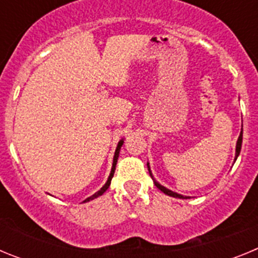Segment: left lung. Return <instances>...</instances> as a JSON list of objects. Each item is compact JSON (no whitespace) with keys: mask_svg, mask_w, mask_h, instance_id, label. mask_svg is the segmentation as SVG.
Masks as SVG:
<instances>
[{"mask_svg":"<svg viewBox=\"0 0 258 258\" xmlns=\"http://www.w3.org/2000/svg\"><path fill=\"white\" fill-rule=\"evenodd\" d=\"M241 142H243V132H240V136H239V138H238V143H236V156H235V160H236V157L239 156V152H240ZM147 166H149V164H147ZM149 170H150V166H149ZM150 175H151V178H152V181H154L155 186H156V187L159 188V190L163 191L164 194H166V195H169V197H173V198H179V199H187V198L183 197V195H179V194H177V192H173V191L168 190V188H165V187H164V186H161L160 183H157V182L154 179V177H152L151 170H150Z\"/></svg>","mask_w":258,"mask_h":258,"instance_id":"8db88e82","label":"left lung"}]
</instances>
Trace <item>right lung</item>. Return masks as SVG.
Instances as JSON below:
<instances>
[{
	"label": "right lung",
	"mask_w": 258,
	"mask_h": 258,
	"mask_svg": "<svg viewBox=\"0 0 258 258\" xmlns=\"http://www.w3.org/2000/svg\"><path fill=\"white\" fill-rule=\"evenodd\" d=\"M121 146H122V141H120V142H118V145H117V149H116V151H115V156H113V164H112V169H111V173H109V177H108V179H107V182H106V184H104L103 187L101 188V190L98 191V192H95L94 195H92V197L90 198H88V199H85L84 200V202H89V200H93V199H95V198H98V197H101L102 194L104 192V191L107 190V188L109 187V183H111V179H112V177H113V173H115V168H116V163H117V157H118V152H120V149H121Z\"/></svg>",
	"instance_id": "1"
}]
</instances>
